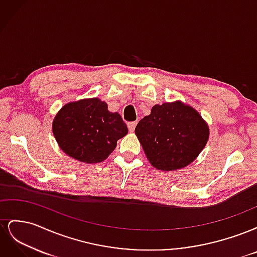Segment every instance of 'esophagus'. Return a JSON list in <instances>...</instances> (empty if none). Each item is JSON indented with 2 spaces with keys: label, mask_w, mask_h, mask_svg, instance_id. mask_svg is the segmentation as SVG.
I'll list each match as a JSON object with an SVG mask.
<instances>
[{
  "label": "esophagus",
  "mask_w": 257,
  "mask_h": 257,
  "mask_svg": "<svg viewBox=\"0 0 257 257\" xmlns=\"http://www.w3.org/2000/svg\"><path fill=\"white\" fill-rule=\"evenodd\" d=\"M136 124H137V122H136V121L128 122V123H127L128 131H130V132H134V130H135V127H136Z\"/></svg>",
  "instance_id": "esophagus-1"
}]
</instances>
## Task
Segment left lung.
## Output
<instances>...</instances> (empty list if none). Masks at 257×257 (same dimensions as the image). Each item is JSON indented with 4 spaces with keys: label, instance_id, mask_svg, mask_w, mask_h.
<instances>
[{
    "label": "left lung",
    "instance_id": "8db88e82",
    "mask_svg": "<svg viewBox=\"0 0 257 257\" xmlns=\"http://www.w3.org/2000/svg\"><path fill=\"white\" fill-rule=\"evenodd\" d=\"M135 134L151 164L168 172L197 158L208 142L209 128L195 109L175 102L153 106L138 122Z\"/></svg>",
    "mask_w": 257,
    "mask_h": 257
}]
</instances>
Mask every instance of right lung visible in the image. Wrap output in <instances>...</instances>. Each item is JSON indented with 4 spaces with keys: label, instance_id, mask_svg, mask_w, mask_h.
I'll use <instances>...</instances> for the list:
<instances>
[{
    "label": "right lung",
    "instance_id": "add662e5",
    "mask_svg": "<svg viewBox=\"0 0 257 257\" xmlns=\"http://www.w3.org/2000/svg\"><path fill=\"white\" fill-rule=\"evenodd\" d=\"M53 135L67 155L83 163L104 161L116 141L127 134L118 112H110L98 98L82 99L61 108L52 124Z\"/></svg>",
    "mask_w": 257,
    "mask_h": 257
}]
</instances>
